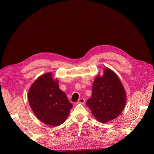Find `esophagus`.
<instances>
[{
  "label": "esophagus",
  "instance_id": "1",
  "mask_svg": "<svg viewBox=\"0 0 154 154\" xmlns=\"http://www.w3.org/2000/svg\"><path fill=\"white\" fill-rule=\"evenodd\" d=\"M85 99H83V98H80V99H79V100H78L77 103H85Z\"/></svg>",
  "mask_w": 154,
  "mask_h": 154
}]
</instances>
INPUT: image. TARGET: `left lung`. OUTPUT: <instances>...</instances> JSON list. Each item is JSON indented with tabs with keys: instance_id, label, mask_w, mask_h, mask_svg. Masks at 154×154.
<instances>
[{
	"instance_id": "1",
	"label": "left lung",
	"mask_w": 154,
	"mask_h": 154,
	"mask_svg": "<svg viewBox=\"0 0 154 154\" xmlns=\"http://www.w3.org/2000/svg\"><path fill=\"white\" fill-rule=\"evenodd\" d=\"M125 103L126 92L122 82L112 71L105 69L103 76H97L93 83L87 106L99 122L105 123L118 117Z\"/></svg>"
}]
</instances>
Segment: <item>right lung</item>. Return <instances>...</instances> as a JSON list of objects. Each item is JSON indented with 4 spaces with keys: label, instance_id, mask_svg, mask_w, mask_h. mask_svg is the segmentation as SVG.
<instances>
[{
    "label": "right lung",
    "instance_id": "1",
    "mask_svg": "<svg viewBox=\"0 0 154 154\" xmlns=\"http://www.w3.org/2000/svg\"><path fill=\"white\" fill-rule=\"evenodd\" d=\"M28 100L36 117L44 123L54 127L66 121L72 107L51 72L43 74L32 83Z\"/></svg>",
    "mask_w": 154,
    "mask_h": 154
}]
</instances>
